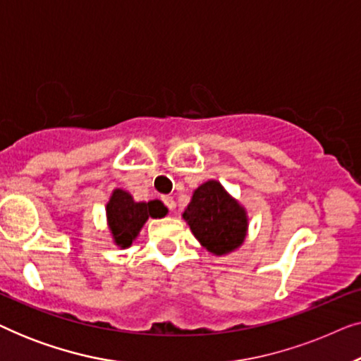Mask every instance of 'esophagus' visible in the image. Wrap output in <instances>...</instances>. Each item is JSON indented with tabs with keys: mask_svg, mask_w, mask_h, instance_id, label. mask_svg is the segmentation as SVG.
I'll list each match as a JSON object with an SVG mask.
<instances>
[{
	"mask_svg": "<svg viewBox=\"0 0 361 361\" xmlns=\"http://www.w3.org/2000/svg\"><path fill=\"white\" fill-rule=\"evenodd\" d=\"M162 202H164V205H166L167 209H169L171 212L176 209V202H174V199H172V197H169V195L162 197Z\"/></svg>",
	"mask_w": 361,
	"mask_h": 361,
	"instance_id": "34e87169",
	"label": "esophagus"
}]
</instances>
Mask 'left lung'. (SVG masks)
<instances>
[{
    "label": "left lung",
    "mask_w": 361,
    "mask_h": 361,
    "mask_svg": "<svg viewBox=\"0 0 361 361\" xmlns=\"http://www.w3.org/2000/svg\"><path fill=\"white\" fill-rule=\"evenodd\" d=\"M182 219L199 243L215 256L233 253L248 233L246 209L214 179L197 187Z\"/></svg>",
    "instance_id": "8db88e82"
}]
</instances>
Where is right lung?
<instances>
[{
  "mask_svg": "<svg viewBox=\"0 0 361 361\" xmlns=\"http://www.w3.org/2000/svg\"><path fill=\"white\" fill-rule=\"evenodd\" d=\"M106 225L111 240L121 250L133 245L147 219H162L167 209L161 200L136 202L130 192L115 189L106 204Z\"/></svg>",
  "mask_w": 361,
  "mask_h": 361,
  "instance_id": "right-lung-1",
  "label": "right lung"
}]
</instances>
